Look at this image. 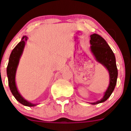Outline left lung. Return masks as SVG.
Wrapping results in <instances>:
<instances>
[{"label": "left lung", "mask_w": 131, "mask_h": 131, "mask_svg": "<svg viewBox=\"0 0 131 131\" xmlns=\"http://www.w3.org/2000/svg\"><path fill=\"white\" fill-rule=\"evenodd\" d=\"M90 37L91 51L97 60L107 69L110 75V84L103 98L96 102L91 103V104L95 105L105 101L111 96L116 85L118 70L114 53L104 39L96 34L91 35Z\"/></svg>", "instance_id": "8db88e82"}]
</instances>
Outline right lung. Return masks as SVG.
Segmentation results:
<instances>
[{
  "mask_svg": "<svg viewBox=\"0 0 131 131\" xmlns=\"http://www.w3.org/2000/svg\"><path fill=\"white\" fill-rule=\"evenodd\" d=\"M27 40V37L26 36L23 37L20 41L19 42L16 46L13 49L11 53L10 59H9L8 64L7 66V72L8 79V85L10 86V89L12 91L13 95L15 96L16 100L18 101L20 104L24 105L29 107L35 106L37 104H31L30 102H28L27 101L23 98L19 93L18 90H17L15 82V75L17 67L19 63V60L20 57L23 53L24 48L25 46V42Z\"/></svg>",
  "mask_w": 131,
  "mask_h": 131,
  "instance_id": "obj_1",
  "label": "right lung"
}]
</instances>
